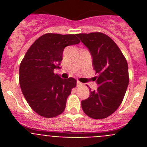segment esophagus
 <instances>
[{"mask_svg": "<svg viewBox=\"0 0 147 147\" xmlns=\"http://www.w3.org/2000/svg\"><path fill=\"white\" fill-rule=\"evenodd\" d=\"M76 86H77V87L82 86V83L80 82V81H77V82H76Z\"/></svg>", "mask_w": 147, "mask_h": 147, "instance_id": "34e87169", "label": "esophagus"}]
</instances>
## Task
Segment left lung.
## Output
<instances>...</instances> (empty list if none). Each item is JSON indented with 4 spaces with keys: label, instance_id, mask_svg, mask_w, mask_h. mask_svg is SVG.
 I'll list each match as a JSON object with an SVG mask.
<instances>
[{
    "label": "left lung",
    "instance_id": "left-lung-1",
    "mask_svg": "<svg viewBox=\"0 0 147 147\" xmlns=\"http://www.w3.org/2000/svg\"><path fill=\"white\" fill-rule=\"evenodd\" d=\"M89 50L98 88L90 89V96L82 101V110L94 119L108 117L119 108L129 84L128 65L118 45L100 32L76 34Z\"/></svg>",
    "mask_w": 147,
    "mask_h": 147
}]
</instances>
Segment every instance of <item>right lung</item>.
Returning <instances> with one entry per match:
<instances>
[{
	"instance_id": "1",
	"label": "right lung",
	"mask_w": 147,
	"mask_h": 147,
	"mask_svg": "<svg viewBox=\"0 0 147 147\" xmlns=\"http://www.w3.org/2000/svg\"><path fill=\"white\" fill-rule=\"evenodd\" d=\"M76 34H45L27 51L19 69L23 94L34 112L45 118L60 115L76 80H63L54 73L59 69L66 46L80 43Z\"/></svg>"
}]
</instances>
